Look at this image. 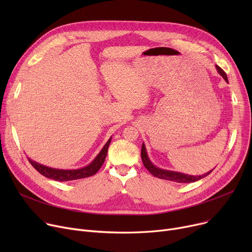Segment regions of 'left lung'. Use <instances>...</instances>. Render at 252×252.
<instances>
[{
	"label": "left lung",
	"instance_id": "left-lung-1",
	"mask_svg": "<svg viewBox=\"0 0 252 252\" xmlns=\"http://www.w3.org/2000/svg\"><path fill=\"white\" fill-rule=\"evenodd\" d=\"M217 69L219 71V73L223 77V79L226 82H228V77L226 72H224L220 66H217ZM141 157H142V161L144 166L148 169L149 173L151 175H153L156 178H159L162 180H166V181H171V182H176V183H193L196 182L198 180H200L206 176H208L211 171H208V173L202 175V176H190V175H185L182 173H178V171H173V170H166V169H162L159 167H156L149 159L146 148H145V145L143 143L142 145V149H141Z\"/></svg>",
	"mask_w": 252,
	"mask_h": 252
}]
</instances>
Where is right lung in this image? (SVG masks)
I'll return each mask as SVG.
<instances>
[{"label": "right lung", "instance_id": "obj_1", "mask_svg": "<svg viewBox=\"0 0 252 252\" xmlns=\"http://www.w3.org/2000/svg\"><path fill=\"white\" fill-rule=\"evenodd\" d=\"M111 142V138L105 144V146L102 148L100 153L96 156V158L93 160L89 165L78 168V169H57L52 168L43 164H39L29 158V161L31 164L38 171L39 174L43 175L44 177L48 179H52L54 181L59 182H66V181H73V180H79L88 178L91 176H94L97 171L100 169V167L103 165L106 155H107L109 144Z\"/></svg>", "mask_w": 252, "mask_h": 252}]
</instances>
